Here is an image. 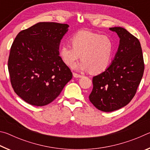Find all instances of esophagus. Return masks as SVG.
I'll return each instance as SVG.
<instances>
[{"label": "esophagus", "instance_id": "obj_1", "mask_svg": "<svg viewBox=\"0 0 150 150\" xmlns=\"http://www.w3.org/2000/svg\"><path fill=\"white\" fill-rule=\"evenodd\" d=\"M73 77H75V78H80V77H83V76L81 75L77 74V73H73Z\"/></svg>", "mask_w": 150, "mask_h": 150}]
</instances>
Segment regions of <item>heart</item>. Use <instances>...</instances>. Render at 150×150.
I'll use <instances>...</instances> for the list:
<instances>
[{
    "instance_id": "b5f03b06",
    "label": "heart",
    "mask_w": 150,
    "mask_h": 150,
    "mask_svg": "<svg viewBox=\"0 0 150 150\" xmlns=\"http://www.w3.org/2000/svg\"><path fill=\"white\" fill-rule=\"evenodd\" d=\"M70 43L72 47L64 44L59 48L60 57L69 67L74 66L80 55L82 61L76 66L78 70L98 73L105 71L110 65L114 44L107 35L83 30L73 35Z\"/></svg>"
}]
</instances>
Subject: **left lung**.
Wrapping results in <instances>:
<instances>
[{"label": "left lung", "mask_w": 150, "mask_h": 150, "mask_svg": "<svg viewBox=\"0 0 150 150\" xmlns=\"http://www.w3.org/2000/svg\"><path fill=\"white\" fill-rule=\"evenodd\" d=\"M120 38L115 57L105 71L93 78L89 95L98 110L112 112L124 107L136 93L144 71V63L138 39L122 27L110 28Z\"/></svg>", "instance_id": "1"}]
</instances>
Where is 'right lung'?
<instances>
[{"mask_svg":"<svg viewBox=\"0 0 150 150\" xmlns=\"http://www.w3.org/2000/svg\"><path fill=\"white\" fill-rule=\"evenodd\" d=\"M69 25L39 22L20 32L12 43L8 68L12 87L31 105L56 98L73 74L59 56V44Z\"/></svg>","mask_w":150,"mask_h":150,"instance_id":"obj_1","label":"right lung"}]
</instances>
